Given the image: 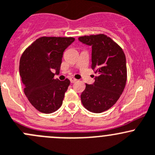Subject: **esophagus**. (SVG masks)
<instances>
[{"label":"esophagus","mask_w":155,"mask_h":155,"mask_svg":"<svg viewBox=\"0 0 155 155\" xmlns=\"http://www.w3.org/2000/svg\"><path fill=\"white\" fill-rule=\"evenodd\" d=\"M70 81H71V83H74V82H76V81H77V79H75L74 78H70Z\"/></svg>","instance_id":"esophagus-1"}]
</instances>
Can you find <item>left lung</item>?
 <instances>
[{
    "label": "left lung",
    "mask_w": 155,
    "mask_h": 155,
    "mask_svg": "<svg viewBox=\"0 0 155 155\" xmlns=\"http://www.w3.org/2000/svg\"><path fill=\"white\" fill-rule=\"evenodd\" d=\"M92 46V69L97 73L93 84H86L81 99L84 108L93 113L107 111L117 102L126 86V56L121 47L104 34L79 37Z\"/></svg>",
    "instance_id": "obj_1"
}]
</instances>
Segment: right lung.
<instances>
[{"label":"right lung","instance_id":"1","mask_svg":"<svg viewBox=\"0 0 155 155\" xmlns=\"http://www.w3.org/2000/svg\"><path fill=\"white\" fill-rule=\"evenodd\" d=\"M72 37H41L25 49L19 61V75L24 93L40 112L50 114L59 109L70 81L55 79L59 74L65 49L74 42Z\"/></svg>","mask_w":155,"mask_h":155}]
</instances>
